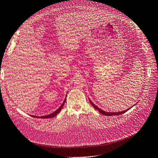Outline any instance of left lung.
<instances>
[{
  "mask_svg": "<svg viewBox=\"0 0 158 158\" xmlns=\"http://www.w3.org/2000/svg\"><path fill=\"white\" fill-rule=\"evenodd\" d=\"M89 102H90V103H91V104L92 105V106L95 109H97L98 111H99V112L101 113V114H103V115H106V116H112V115H117V114H123V113H125V112H127L128 109H130V108H129L128 109H127V110H125V111H121V112H113V113H111V112H106V111H103L102 109H99V107H98L96 106H95V105L92 102V101H91V100L89 99Z\"/></svg>",
  "mask_w": 158,
  "mask_h": 158,
  "instance_id": "8db88e82",
  "label": "left lung"
}]
</instances>
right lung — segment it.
<instances>
[{
	"instance_id": "obj_1",
	"label": "right lung",
	"mask_w": 158,
	"mask_h": 158,
	"mask_svg": "<svg viewBox=\"0 0 158 158\" xmlns=\"http://www.w3.org/2000/svg\"><path fill=\"white\" fill-rule=\"evenodd\" d=\"M65 101H66V98L64 99V102H63V104L61 105V106L59 107V109H57L56 111H55V112H53V113H51V114H48V115H45V116H41V117H40V118H52V117H55V116H56L57 114H58L60 111H61V109H62V108H63V106H64V103H65ZM32 117H36V116H34V115H31Z\"/></svg>"
}]
</instances>
